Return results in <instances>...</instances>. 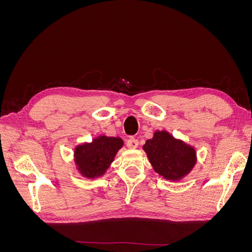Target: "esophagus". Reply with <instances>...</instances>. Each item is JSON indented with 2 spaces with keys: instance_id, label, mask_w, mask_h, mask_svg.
I'll use <instances>...</instances> for the list:
<instances>
[{
  "instance_id": "34e87169",
  "label": "esophagus",
  "mask_w": 252,
  "mask_h": 252,
  "mask_svg": "<svg viewBox=\"0 0 252 252\" xmlns=\"http://www.w3.org/2000/svg\"><path fill=\"white\" fill-rule=\"evenodd\" d=\"M138 146H139L138 139H135V138H133V136H131V138H129L127 140V147L128 148L134 149V148H138Z\"/></svg>"
}]
</instances>
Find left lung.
Returning a JSON list of instances; mask_svg holds the SVG:
<instances>
[{
	"instance_id": "left-lung-1",
	"label": "left lung",
	"mask_w": 252,
	"mask_h": 252,
	"mask_svg": "<svg viewBox=\"0 0 252 252\" xmlns=\"http://www.w3.org/2000/svg\"><path fill=\"white\" fill-rule=\"evenodd\" d=\"M156 172L167 180L177 181L195 164V151L166 131L155 132L143 146Z\"/></svg>"
}]
</instances>
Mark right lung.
I'll return each mask as SVG.
<instances>
[{
	"label": "right lung",
	"mask_w": 252,
	"mask_h": 252,
	"mask_svg": "<svg viewBox=\"0 0 252 252\" xmlns=\"http://www.w3.org/2000/svg\"><path fill=\"white\" fill-rule=\"evenodd\" d=\"M123 146L120 138L98 136L90 144L85 143L74 150L75 163L84 177L94 179L101 177L107 170L119 149Z\"/></svg>",
	"instance_id": "1"
}]
</instances>
